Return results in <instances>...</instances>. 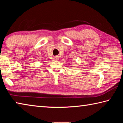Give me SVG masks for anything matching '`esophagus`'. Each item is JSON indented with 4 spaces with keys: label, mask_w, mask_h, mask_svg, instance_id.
<instances>
[{
    "label": "esophagus",
    "mask_w": 123,
    "mask_h": 123,
    "mask_svg": "<svg viewBox=\"0 0 123 123\" xmlns=\"http://www.w3.org/2000/svg\"><path fill=\"white\" fill-rule=\"evenodd\" d=\"M54 59H55V60H58L59 59V58L58 56H55V57H54Z\"/></svg>",
    "instance_id": "esophagus-1"
}]
</instances>
